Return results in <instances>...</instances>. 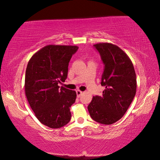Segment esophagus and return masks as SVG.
<instances>
[{"mask_svg":"<svg viewBox=\"0 0 160 160\" xmlns=\"http://www.w3.org/2000/svg\"><path fill=\"white\" fill-rule=\"evenodd\" d=\"M82 92L80 91V90H76V95H77V97L78 98H80L81 95H82Z\"/></svg>","mask_w":160,"mask_h":160,"instance_id":"1","label":"esophagus"}]
</instances>
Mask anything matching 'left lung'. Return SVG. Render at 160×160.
<instances>
[{"instance_id":"1","label":"left lung","mask_w":160,"mask_h":160,"mask_svg":"<svg viewBox=\"0 0 160 160\" xmlns=\"http://www.w3.org/2000/svg\"><path fill=\"white\" fill-rule=\"evenodd\" d=\"M104 64L102 96H94L89 104L90 117L98 123L111 124L123 117L136 93V75L132 61L117 45L99 43L94 45Z\"/></svg>"}]
</instances>
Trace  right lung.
<instances>
[{
	"label": "right lung",
	"mask_w": 160,
	"mask_h": 160,
	"mask_svg": "<svg viewBox=\"0 0 160 160\" xmlns=\"http://www.w3.org/2000/svg\"><path fill=\"white\" fill-rule=\"evenodd\" d=\"M77 46L50 44L36 52L28 63L25 91L30 108L41 123L60 128L70 122V108L76 92L58 86L67 78L68 63Z\"/></svg>",
	"instance_id": "obj_1"
}]
</instances>
